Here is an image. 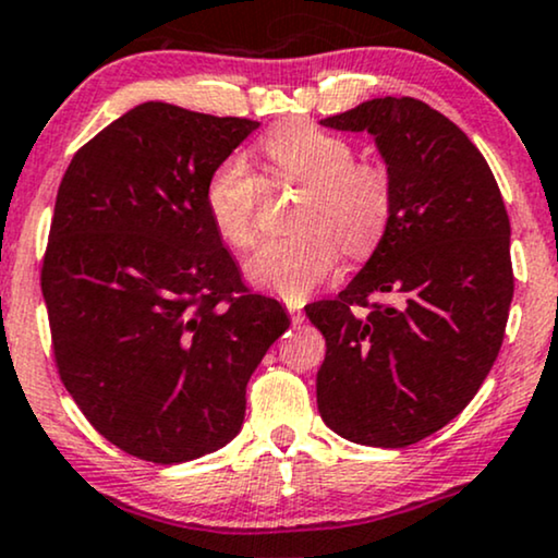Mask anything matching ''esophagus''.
<instances>
[{
    "label": "esophagus",
    "mask_w": 558,
    "mask_h": 558,
    "mask_svg": "<svg viewBox=\"0 0 558 558\" xmlns=\"http://www.w3.org/2000/svg\"><path fill=\"white\" fill-rule=\"evenodd\" d=\"M287 311H290V318H292L294 326H300V323L305 320V313H302L298 305H292V302H290V305H287Z\"/></svg>",
    "instance_id": "1"
}]
</instances>
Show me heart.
Masks as SVG:
<instances>
[{"label":"heart","instance_id":"1","mask_svg":"<svg viewBox=\"0 0 558 558\" xmlns=\"http://www.w3.org/2000/svg\"><path fill=\"white\" fill-rule=\"evenodd\" d=\"M277 181L305 185L292 211L294 235L266 240L247 258V277L268 292L300 302L331 277L339 245L367 256L388 230L396 185L380 162L356 160L354 144L307 121L281 123L260 142ZM264 183L238 155H227L204 181V209L217 235L235 251L256 243Z\"/></svg>","mask_w":558,"mask_h":558}]
</instances>
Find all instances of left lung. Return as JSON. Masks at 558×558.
Returning <instances> with one entry per match:
<instances>
[{
  "label": "left lung",
  "mask_w": 558,
  "mask_h": 558,
  "mask_svg": "<svg viewBox=\"0 0 558 558\" xmlns=\"http://www.w3.org/2000/svg\"><path fill=\"white\" fill-rule=\"evenodd\" d=\"M320 123L375 136L396 206L352 284L305 307L326 336L318 411L356 445H414L471 403L497 360L514 292L510 217L476 144L422 100L375 98Z\"/></svg>",
  "instance_id": "1"
}]
</instances>
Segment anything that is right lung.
<instances>
[{
	"label": "right lung",
	"mask_w": 558,
	"mask_h": 558,
	"mask_svg": "<svg viewBox=\"0 0 558 558\" xmlns=\"http://www.w3.org/2000/svg\"><path fill=\"white\" fill-rule=\"evenodd\" d=\"M258 121L142 102L61 178L40 290L61 383L108 442L149 463L215 452L290 326L240 279L204 181Z\"/></svg>",
	"instance_id": "1"
}]
</instances>
